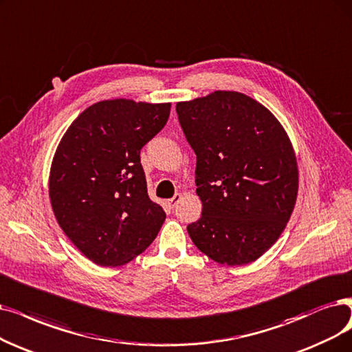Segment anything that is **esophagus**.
Masks as SVG:
<instances>
[{
  "instance_id": "obj_1",
  "label": "esophagus",
  "mask_w": 352,
  "mask_h": 352,
  "mask_svg": "<svg viewBox=\"0 0 352 352\" xmlns=\"http://www.w3.org/2000/svg\"><path fill=\"white\" fill-rule=\"evenodd\" d=\"M180 198H182V195H180V193H176L172 199H168V201H167V205H168V208L173 209V208H175L177 204H179Z\"/></svg>"
}]
</instances>
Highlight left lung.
I'll return each mask as SVG.
<instances>
[{
  "mask_svg": "<svg viewBox=\"0 0 352 352\" xmlns=\"http://www.w3.org/2000/svg\"><path fill=\"white\" fill-rule=\"evenodd\" d=\"M176 112L196 154L202 201V217L188 225L193 244L219 264L257 260L283 232L296 202L299 172L286 131L240 92L177 102Z\"/></svg>",
  "mask_w": 352,
  "mask_h": 352,
  "instance_id": "1",
  "label": "left lung"
}]
</instances>
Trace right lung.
<instances>
[{
  "label": "right lung",
  "instance_id": "1",
  "mask_svg": "<svg viewBox=\"0 0 352 352\" xmlns=\"http://www.w3.org/2000/svg\"><path fill=\"white\" fill-rule=\"evenodd\" d=\"M170 104L101 101L65 133L49 195L56 219L83 256L116 267L156 238L166 214L147 193L140 151L168 120Z\"/></svg>",
  "mask_w": 352,
  "mask_h": 352
}]
</instances>
